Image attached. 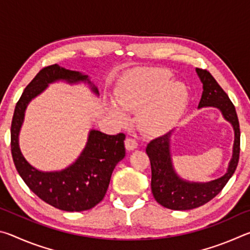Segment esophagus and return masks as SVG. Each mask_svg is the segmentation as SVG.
<instances>
[{"mask_svg":"<svg viewBox=\"0 0 250 250\" xmlns=\"http://www.w3.org/2000/svg\"><path fill=\"white\" fill-rule=\"evenodd\" d=\"M125 146L126 150L132 151V150L137 149V147H138V142L132 138H126L125 141Z\"/></svg>","mask_w":250,"mask_h":250,"instance_id":"obj_1","label":"esophagus"}]
</instances>
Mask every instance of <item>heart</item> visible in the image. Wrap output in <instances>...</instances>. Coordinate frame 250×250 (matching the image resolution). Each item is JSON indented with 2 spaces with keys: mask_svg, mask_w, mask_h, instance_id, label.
<instances>
[{
  "mask_svg": "<svg viewBox=\"0 0 250 250\" xmlns=\"http://www.w3.org/2000/svg\"><path fill=\"white\" fill-rule=\"evenodd\" d=\"M167 69L142 68L131 74L116 91V101L109 112L118 124H129L128 113L138 111L137 124L143 133L158 135L167 132L183 113L188 101V87L171 82Z\"/></svg>",
  "mask_w": 250,
  "mask_h": 250,
  "instance_id": "1",
  "label": "heart"
}]
</instances>
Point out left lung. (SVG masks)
Instances as JSON below:
<instances>
[{
    "mask_svg": "<svg viewBox=\"0 0 250 250\" xmlns=\"http://www.w3.org/2000/svg\"><path fill=\"white\" fill-rule=\"evenodd\" d=\"M196 73L203 83V94L198 108L215 107L221 110L224 118L234 128L235 141L232 156L225 175L207 183L188 182L182 180L176 174L170 152L172 131L150 141L146 151L151 163L152 194L160 205L174 210L193 209L213 200L234 174L239 161L240 130L235 105L209 71L196 68Z\"/></svg>",
    "mask_w": 250,
    "mask_h": 250,
    "instance_id": "obj_1",
    "label": "left lung"
}]
</instances>
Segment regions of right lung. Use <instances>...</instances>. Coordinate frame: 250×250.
Listing matches in <instances>:
<instances>
[{
    "label": "right lung",
    "instance_id": "obj_1",
    "mask_svg": "<svg viewBox=\"0 0 250 250\" xmlns=\"http://www.w3.org/2000/svg\"><path fill=\"white\" fill-rule=\"evenodd\" d=\"M66 80L69 83H88L99 95L97 87L79 71L65 69L57 64L44 67L25 88L16 104L11 125V151L16 170L29 189L45 203L66 211L90 209L103 201L113 168L125 158L124 133L109 135L91 130L82 154L65 170L42 172L33 167L22 154L19 134L29 101L43 92L49 83Z\"/></svg>",
    "mask_w": 250,
    "mask_h": 250
}]
</instances>
